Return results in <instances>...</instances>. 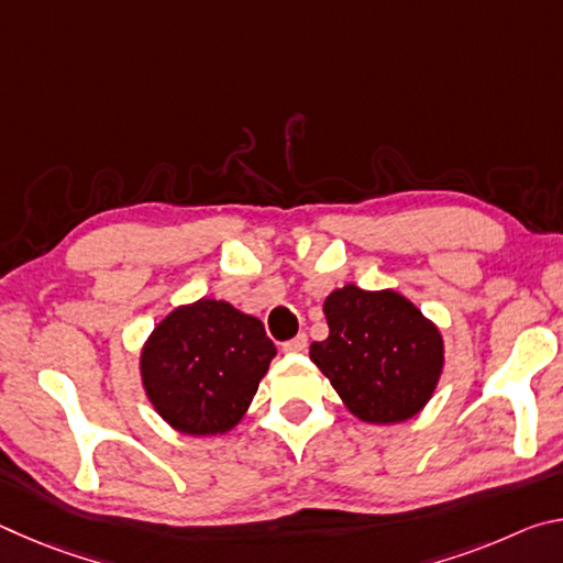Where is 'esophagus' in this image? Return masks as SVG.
<instances>
[{
  "label": "esophagus",
  "instance_id": "34e87169",
  "mask_svg": "<svg viewBox=\"0 0 563 563\" xmlns=\"http://www.w3.org/2000/svg\"><path fill=\"white\" fill-rule=\"evenodd\" d=\"M308 350V338L305 335H295L292 340L283 342V352H305Z\"/></svg>",
  "mask_w": 563,
  "mask_h": 563
}]
</instances>
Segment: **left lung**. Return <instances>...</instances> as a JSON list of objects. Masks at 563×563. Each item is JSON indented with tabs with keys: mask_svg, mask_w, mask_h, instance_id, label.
Returning <instances> with one entry per match:
<instances>
[{
	"mask_svg": "<svg viewBox=\"0 0 563 563\" xmlns=\"http://www.w3.org/2000/svg\"><path fill=\"white\" fill-rule=\"evenodd\" d=\"M330 335L312 342L310 360L352 415L369 424L415 417L440 383L444 342L432 320L395 290H332L325 305Z\"/></svg>",
	"mask_w": 563,
	"mask_h": 563,
	"instance_id": "8db88e82",
	"label": "left lung"
}]
</instances>
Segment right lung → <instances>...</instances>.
<instances>
[{"label": "right lung", "instance_id": "1", "mask_svg": "<svg viewBox=\"0 0 563 563\" xmlns=\"http://www.w3.org/2000/svg\"><path fill=\"white\" fill-rule=\"evenodd\" d=\"M273 357L258 318L201 298L168 312L151 332L141 350V383L174 430L223 434L243 419Z\"/></svg>", "mask_w": 563, "mask_h": 563}]
</instances>
